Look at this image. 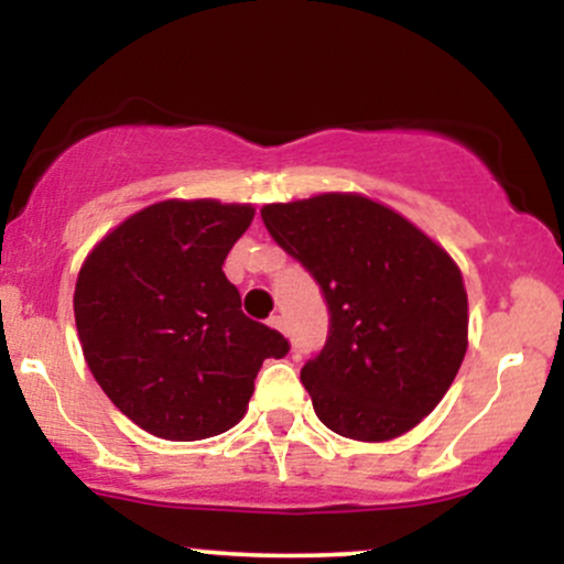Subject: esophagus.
Segmentation results:
<instances>
[{"label":"esophagus","mask_w":564,"mask_h":564,"mask_svg":"<svg viewBox=\"0 0 564 564\" xmlns=\"http://www.w3.org/2000/svg\"><path fill=\"white\" fill-rule=\"evenodd\" d=\"M270 326L278 328V332H283V334L289 332V328H286V318H283V315H270Z\"/></svg>","instance_id":"34e87169"}]
</instances>
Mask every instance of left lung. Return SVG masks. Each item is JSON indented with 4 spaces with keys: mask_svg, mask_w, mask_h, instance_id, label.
<instances>
[{
    "mask_svg": "<svg viewBox=\"0 0 564 564\" xmlns=\"http://www.w3.org/2000/svg\"><path fill=\"white\" fill-rule=\"evenodd\" d=\"M262 223L326 300V345L302 368L321 422L366 443L413 430L467 352L456 262L398 212L355 193L268 204Z\"/></svg>",
    "mask_w": 564,
    "mask_h": 564,
    "instance_id": "8db88e82",
    "label": "left lung"
}]
</instances>
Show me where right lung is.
I'll return each mask as SVG.
<instances>
[{"label":"right lung","instance_id":"right-lung-1","mask_svg":"<svg viewBox=\"0 0 564 564\" xmlns=\"http://www.w3.org/2000/svg\"><path fill=\"white\" fill-rule=\"evenodd\" d=\"M249 204L161 200L95 246L74 315L89 371L124 416L164 440H204L246 413L264 358L289 341L246 318L225 278Z\"/></svg>","mask_w":564,"mask_h":564}]
</instances>
